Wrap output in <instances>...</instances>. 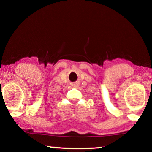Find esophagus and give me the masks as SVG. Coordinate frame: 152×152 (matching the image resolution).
Masks as SVG:
<instances>
[{
    "label": "esophagus",
    "mask_w": 152,
    "mask_h": 152,
    "mask_svg": "<svg viewBox=\"0 0 152 152\" xmlns=\"http://www.w3.org/2000/svg\"><path fill=\"white\" fill-rule=\"evenodd\" d=\"M73 86H74V87H77V86H78V83H74L72 84Z\"/></svg>",
    "instance_id": "esophagus-1"
}]
</instances>
